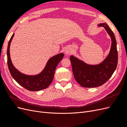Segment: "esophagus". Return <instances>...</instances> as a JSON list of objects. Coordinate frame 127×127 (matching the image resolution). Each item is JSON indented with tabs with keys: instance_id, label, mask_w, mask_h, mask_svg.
I'll return each instance as SVG.
<instances>
[{
	"instance_id": "obj_1",
	"label": "esophagus",
	"mask_w": 127,
	"mask_h": 127,
	"mask_svg": "<svg viewBox=\"0 0 127 127\" xmlns=\"http://www.w3.org/2000/svg\"><path fill=\"white\" fill-rule=\"evenodd\" d=\"M70 53H71V50H70V49L69 48H67L65 49V50H64L65 55H69Z\"/></svg>"
}]
</instances>
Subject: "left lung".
Masks as SVG:
<instances>
[{"label":"left lung","instance_id":"8db88e82","mask_svg":"<svg viewBox=\"0 0 127 127\" xmlns=\"http://www.w3.org/2000/svg\"><path fill=\"white\" fill-rule=\"evenodd\" d=\"M97 25L105 29L111 39L110 50L105 58L99 64H90L74 56L70 57L73 75L76 81L83 87L92 88L102 85L112 76L117 66L118 51L114 34L105 23Z\"/></svg>","mask_w":127,"mask_h":127}]
</instances>
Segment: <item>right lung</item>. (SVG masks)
<instances>
[{
  "instance_id": "add662e5",
  "label": "right lung",
  "mask_w": 127,
  "mask_h": 127,
  "mask_svg": "<svg viewBox=\"0 0 127 127\" xmlns=\"http://www.w3.org/2000/svg\"><path fill=\"white\" fill-rule=\"evenodd\" d=\"M11 36L7 47V64L13 78L20 85L30 91H39L47 88L52 82L56 68L64 56L60 53L52 57L47 61L44 69L39 74L34 75H26L22 73L14 67L10 56V45L14 36Z\"/></svg>"
}]
</instances>
